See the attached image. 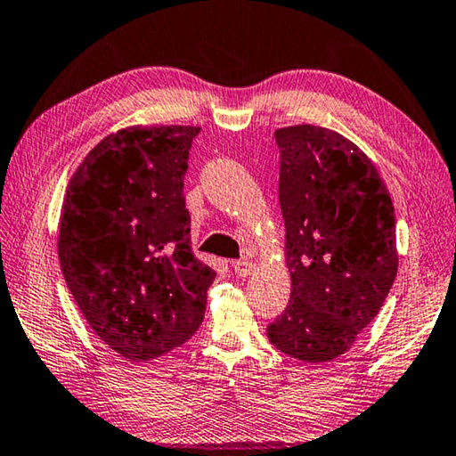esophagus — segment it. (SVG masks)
I'll use <instances>...</instances> for the list:
<instances>
[{"label":"esophagus","mask_w":456,"mask_h":456,"mask_svg":"<svg viewBox=\"0 0 456 456\" xmlns=\"http://www.w3.org/2000/svg\"><path fill=\"white\" fill-rule=\"evenodd\" d=\"M233 269H235V273H237L239 277H247L251 272H256V264H253V261L241 259V261H235Z\"/></svg>","instance_id":"34e87169"}]
</instances>
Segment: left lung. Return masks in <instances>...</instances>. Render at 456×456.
Masks as SVG:
<instances>
[{
	"label": "left lung",
	"mask_w": 456,
	"mask_h": 456,
	"mask_svg": "<svg viewBox=\"0 0 456 456\" xmlns=\"http://www.w3.org/2000/svg\"><path fill=\"white\" fill-rule=\"evenodd\" d=\"M275 142L291 299L267 338L323 364L352 348L395 283V207L372 160L334 130L277 128Z\"/></svg>",
	"instance_id": "left-lung-1"
}]
</instances>
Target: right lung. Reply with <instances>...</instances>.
Returning <instances> with one entry per match:
<instances>
[{
  "instance_id": "right-lung-1",
  "label": "right lung",
  "mask_w": 456,
  "mask_h": 456,
  "mask_svg": "<svg viewBox=\"0 0 456 456\" xmlns=\"http://www.w3.org/2000/svg\"><path fill=\"white\" fill-rule=\"evenodd\" d=\"M199 126H128L76 168L60 217L58 257L94 334L146 362L179 348L205 318L209 265L191 251L184 173Z\"/></svg>"
}]
</instances>
